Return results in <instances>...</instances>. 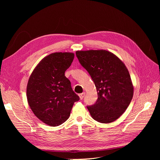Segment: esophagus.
Segmentation results:
<instances>
[{
    "label": "esophagus",
    "instance_id": "esophagus-1",
    "mask_svg": "<svg viewBox=\"0 0 160 160\" xmlns=\"http://www.w3.org/2000/svg\"><path fill=\"white\" fill-rule=\"evenodd\" d=\"M85 95H86V93H85V92H83V93H80V94L79 95V97H80V100H82V99L83 98V97H85Z\"/></svg>",
    "mask_w": 160,
    "mask_h": 160
}]
</instances>
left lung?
Listing matches in <instances>:
<instances>
[{
  "label": "left lung",
  "mask_w": 160,
  "mask_h": 160,
  "mask_svg": "<svg viewBox=\"0 0 160 160\" xmlns=\"http://www.w3.org/2000/svg\"><path fill=\"white\" fill-rule=\"evenodd\" d=\"M76 55L97 88L96 102L87 106L91 117L101 123L115 121L127 110L133 97L127 68L119 58L105 50L77 51Z\"/></svg>",
  "instance_id": "left-lung-1"
}]
</instances>
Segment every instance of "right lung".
Listing matches in <instances>:
<instances>
[{"label":"right lung","mask_w":160,"mask_h":160,"mask_svg":"<svg viewBox=\"0 0 160 160\" xmlns=\"http://www.w3.org/2000/svg\"><path fill=\"white\" fill-rule=\"evenodd\" d=\"M74 57L70 52L50 54L39 63L29 78L28 104L38 118L50 127L68 119L74 103L80 99L65 76Z\"/></svg>","instance_id":"obj_1"}]
</instances>
